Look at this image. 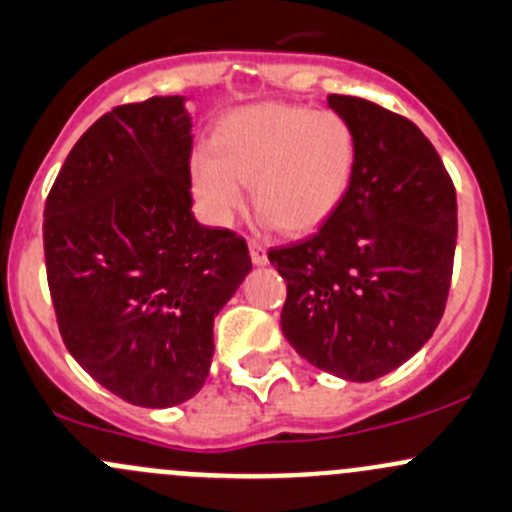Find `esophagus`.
I'll return each instance as SVG.
<instances>
[{"label":"esophagus","mask_w":512,"mask_h":512,"mask_svg":"<svg viewBox=\"0 0 512 512\" xmlns=\"http://www.w3.org/2000/svg\"><path fill=\"white\" fill-rule=\"evenodd\" d=\"M247 245H250V257H252V262H255V265H267V250H265V245H262L260 240H250V242H247Z\"/></svg>","instance_id":"1"}]
</instances>
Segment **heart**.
Wrapping results in <instances>:
<instances>
[{"label":"heart","instance_id":"obj_1","mask_svg":"<svg viewBox=\"0 0 512 512\" xmlns=\"http://www.w3.org/2000/svg\"><path fill=\"white\" fill-rule=\"evenodd\" d=\"M358 164V137L341 112L260 102L220 122L213 147L191 159L198 206L230 225L250 184L260 220L292 235L326 223L346 198Z\"/></svg>","mask_w":512,"mask_h":512}]
</instances>
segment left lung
I'll return each mask as SVG.
<instances>
[{"instance_id": "obj_1", "label": "left lung", "mask_w": 512, "mask_h": 512, "mask_svg": "<svg viewBox=\"0 0 512 512\" xmlns=\"http://www.w3.org/2000/svg\"><path fill=\"white\" fill-rule=\"evenodd\" d=\"M358 137L353 184L311 238L272 247L287 282L282 333L301 358L351 383L400 368L444 316L456 250V188L414 122L328 95Z\"/></svg>"}]
</instances>
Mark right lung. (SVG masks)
I'll use <instances>...</instances> for the list:
<instances>
[{"instance_id":"right-lung-1","label":"right lung","mask_w":512,"mask_h":512,"mask_svg":"<svg viewBox=\"0 0 512 512\" xmlns=\"http://www.w3.org/2000/svg\"><path fill=\"white\" fill-rule=\"evenodd\" d=\"M184 102L149 98L102 115L43 211L63 343L102 387L159 410L206 383L215 314L252 270L240 235L193 218Z\"/></svg>"}]
</instances>
